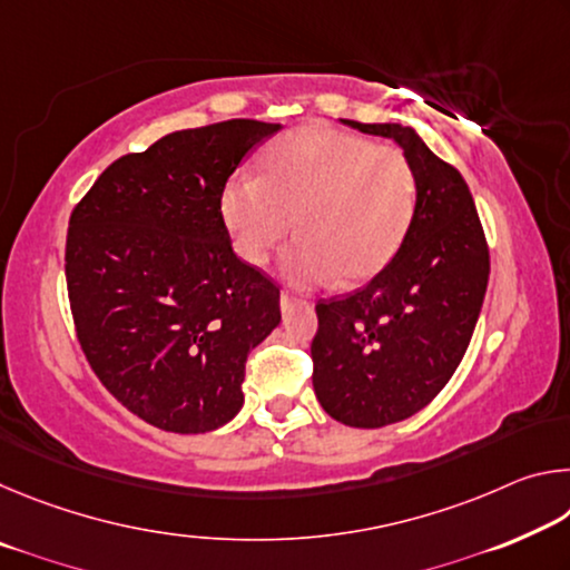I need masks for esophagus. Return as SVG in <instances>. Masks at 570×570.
<instances>
[{
  "instance_id": "1",
  "label": "esophagus",
  "mask_w": 570,
  "mask_h": 570,
  "mask_svg": "<svg viewBox=\"0 0 570 570\" xmlns=\"http://www.w3.org/2000/svg\"><path fill=\"white\" fill-rule=\"evenodd\" d=\"M278 302H282L284 312H288V308H294V306H308L306 296H296L292 292H282V298H278Z\"/></svg>"
}]
</instances>
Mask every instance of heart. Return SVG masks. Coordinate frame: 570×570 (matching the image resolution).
<instances>
[{
  "instance_id": "obj_1",
  "label": "heart",
  "mask_w": 570,
  "mask_h": 570,
  "mask_svg": "<svg viewBox=\"0 0 570 570\" xmlns=\"http://www.w3.org/2000/svg\"><path fill=\"white\" fill-rule=\"evenodd\" d=\"M414 206L417 178L400 148L332 125L284 132L266 148L262 176L238 173L220 193V214L248 264H264L296 218L302 236L282 256L296 284L380 274L407 236Z\"/></svg>"
}]
</instances>
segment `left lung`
I'll use <instances>...</instances> for the list:
<instances>
[{
  "label": "left lung",
  "instance_id": "left-lung-1",
  "mask_svg": "<svg viewBox=\"0 0 570 570\" xmlns=\"http://www.w3.org/2000/svg\"><path fill=\"white\" fill-rule=\"evenodd\" d=\"M344 122L392 138L417 178V206L392 262L356 292L316 304V400L334 420L372 430L412 417L455 374L485 298L490 250L468 183L417 132Z\"/></svg>",
  "mask_w": 570,
  "mask_h": 570
}]
</instances>
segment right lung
<instances>
[{"label": "right lung", "instance_id": "right-lung-1", "mask_svg": "<svg viewBox=\"0 0 570 570\" xmlns=\"http://www.w3.org/2000/svg\"><path fill=\"white\" fill-rule=\"evenodd\" d=\"M282 125L170 132L102 170L72 208L65 278L77 342L122 407L180 435L244 404L248 352L282 322L278 286L230 246L220 193Z\"/></svg>", "mask_w": 570, "mask_h": 570}]
</instances>
